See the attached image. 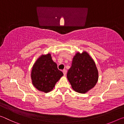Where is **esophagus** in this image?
<instances>
[{"label": "esophagus", "mask_w": 124, "mask_h": 124, "mask_svg": "<svg viewBox=\"0 0 124 124\" xmlns=\"http://www.w3.org/2000/svg\"><path fill=\"white\" fill-rule=\"evenodd\" d=\"M63 73L64 75H66L67 74V70H63Z\"/></svg>", "instance_id": "34e87169"}]
</instances>
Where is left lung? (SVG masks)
<instances>
[{"label": "left lung", "mask_w": 124, "mask_h": 124, "mask_svg": "<svg viewBox=\"0 0 124 124\" xmlns=\"http://www.w3.org/2000/svg\"><path fill=\"white\" fill-rule=\"evenodd\" d=\"M67 77L72 89L79 93H86L95 86L98 79V70L87 52L75 54Z\"/></svg>", "instance_id": "1"}]
</instances>
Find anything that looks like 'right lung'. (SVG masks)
<instances>
[{
  "mask_svg": "<svg viewBox=\"0 0 124 124\" xmlns=\"http://www.w3.org/2000/svg\"><path fill=\"white\" fill-rule=\"evenodd\" d=\"M63 74L52 60L50 54H42L32 67L31 78L34 86L40 91L47 93L54 89Z\"/></svg>",
  "mask_w": 124,
  "mask_h": 124,
  "instance_id": "1",
  "label": "right lung"
}]
</instances>
